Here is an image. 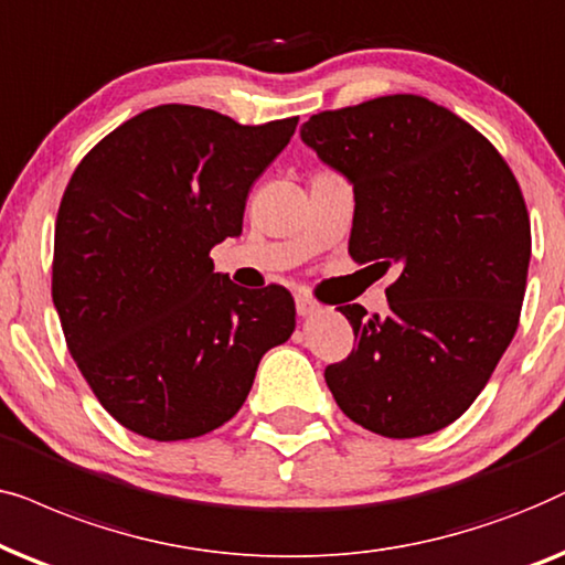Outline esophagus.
Returning <instances> with one entry per match:
<instances>
[{"label": "esophagus", "mask_w": 565, "mask_h": 565, "mask_svg": "<svg viewBox=\"0 0 565 565\" xmlns=\"http://www.w3.org/2000/svg\"><path fill=\"white\" fill-rule=\"evenodd\" d=\"M315 312H318V302H315L312 297L299 295L297 297V315H299V318H310V315H315Z\"/></svg>", "instance_id": "34e87169"}]
</instances>
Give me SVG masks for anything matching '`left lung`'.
I'll use <instances>...</instances> for the list:
<instances>
[{
	"label": "left lung",
	"mask_w": 565,
	"mask_h": 565,
	"mask_svg": "<svg viewBox=\"0 0 565 565\" xmlns=\"http://www.w3.org/2000/svg\"><path fill=\"white\" fill-rule=\"evenodd\" d=\"M299 134L353 185L351 258L397 270L385 315L338 307L356 349L326 370L330 393L380 436L439 431L516 333L532 237L514 172L483 134L418 95L318 113Z\"/></svg>",
	"instance_id": "obj_1"
}]
</instances>
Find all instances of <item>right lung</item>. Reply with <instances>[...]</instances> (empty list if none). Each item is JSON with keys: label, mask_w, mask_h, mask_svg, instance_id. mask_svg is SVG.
Returning <instances> with one entry per match:
<instances>
[{"label": "right lung", "mask_w": 565, "mask_h": 565, "mask_svg": "<svg viewBox=\"0 0 565 565\" xmlns=\"http://www.w3.org/2000/svg\"><path fill=\"white\" fill-rule=\"evenodd\" d=\"M297 120L157 105L74 170L51 295L82 377L129 431L178 441L227 424L263 353L295 333L287 289L237 287L209 253L243 232L247 191Z\"/></svg>", "instance_id": "add662e5"}]
</instances>
